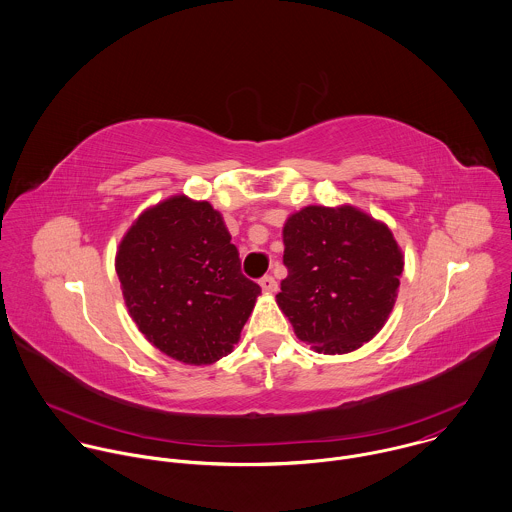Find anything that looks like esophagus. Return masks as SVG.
Instances as JSON below:
<instances>
[{"mask_svg": "<svg viewBox=\"0 0 512 512\" xmlns=\"http://www.w3.org/2000/svg\"><path fill=\"white\" fill-rule=\"evenodd\" d=\"M259 285H261V289H263L265 293H275V291H277V281H275L271 275L263 277V279L259 281Z\"/></svg>", "mask_w": 512, "mask_h": 512, "instance_id": "1", "label": "esophagus"}]
</instances>
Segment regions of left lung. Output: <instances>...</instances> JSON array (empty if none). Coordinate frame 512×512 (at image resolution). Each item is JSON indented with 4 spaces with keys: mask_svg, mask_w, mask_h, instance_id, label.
<instances>
[{
    "mask_svg": "<svg viewBox=\"0 0 512 512\" xmlns=\"http://www.w3.org/2000/svg\"><path fill=\"white\" fill-rule=\"evenodd\" d=\"M283 243L289 275L277 303L299 340L346 354L382 330L404 271L386 223L352 205H308L287 219Z\"/></svg>",
    "mask_w": 512,
    "mask_h": 512,
    "instance_id": "8db88e82",
    "label": "left lung"
}]
</instances>
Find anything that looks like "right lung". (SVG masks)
I'll return each mask as SVG.
<instances>
[{"label":"right lung","instance_id":"obj_1","mask_svg":"<svg viewBox=\"0 0 512 512\" xmlns=\"http://www.w3.org/2000/svg\"><path fill=\"white\" fill-rule=\"evenodd\" d=\"M116 275L138 330L166 356L213 364L237 344L261 287L241 273L219 211L172 196L122 237Z\"/></svg>","mask_w":512,"mask_h":512}]
</instances>
